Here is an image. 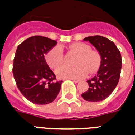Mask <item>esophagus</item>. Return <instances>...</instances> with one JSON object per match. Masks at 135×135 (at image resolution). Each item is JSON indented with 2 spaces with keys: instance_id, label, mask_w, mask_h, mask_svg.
<instances>
[{
  "instance_id": "esophagus-1",
  "label": "esophagus",
  "mask_w": 135,
  "mask_h": 135,
  "mask_svg": "<svg viewBox=\"0 0 135 135\" xmlns=\"http://www.w3.org/2000/svg\"><path fill=\"white\" fill-rule=\"evenodd\" d=\"M71 80L74 83H79V82H80V80H78V79H71Z\"/></svg>"
}]
</instances>
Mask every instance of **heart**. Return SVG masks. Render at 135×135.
<instances>
[{"label": "heart", "mask_w": 135, "mask_h": 135, "mask_svg": "<svg viewBox=\"0 0 135 135\" xmlns=\"http://www.w3.org/2000/svg\"><path fill=\"white\" fill-rule=\"evenodd\" d=\"M70 48L78 54L75 61L77 66L70 67L63 66L56 70L59 78H80L86 76L88 72L93 74L100 67L102 57L98 51L92 50L91 47L84 43H75ZM45 60L49 66L52 69L61 65L64 62V53L61 47L55 46L45 55Z\"/></svg>", "instance_id": "obj_1"}]
</instances>
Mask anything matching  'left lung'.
<instances>
[{
	"label": "left lung",
	"instance_id": "8db88e82",
	"mask_svg": "<svg viewBox=\"0 0 135 135\" xmlns=\"http://www.w3.org/2000/svg\"><path fill=\"white\" fill-rule=\"evenodd\" d=\"M94 45L102 57L99 69L94 77L87 80L88 91L81 94L85 100L100 102L113 92L119 81L122 66L120 52L113 42L105 37L94 36L85 38Z\"/></svg>",
	"mask_w": 135,
	"mask_h": 135
}]
</instances>
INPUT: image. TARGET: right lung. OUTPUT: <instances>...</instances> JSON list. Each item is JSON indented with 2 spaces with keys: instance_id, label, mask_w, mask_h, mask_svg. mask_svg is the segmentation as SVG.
<instances>
[{
  "instance_id": "1",
  "label": "right lung",
  "mask_w": 135,
  "mask_h": 135,
  "mask_svg": "<svg viewBox=\"0 0 135 135\" xmlns=\"http://www.w3.org/2000/svg\"><path fill=\"white\" fill-rule=\"evenodd\" d=\"M56 41L41 36L30 37L18 45L12 73L20 92L31 102L47 104L55 100L62 80L46 63L45 55L57 45Z\"/></svg>"
}]
</instances>
